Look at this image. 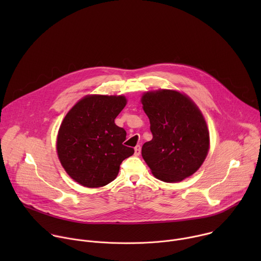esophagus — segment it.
I'll return each mask as SVG.
<instances>
[{"label": "esophagus", "instance_id": "1", "mask_svg": "<svg viewBox=\"0 0 261 261\" xmlns=\"http://www.w3.org/2000/svg\"><path fill=\"white\" fill-rule=\"evenodd\" d=\"M134 152H135V155H136V156H139V155H140V152H141L140 145H136V146L134 147Z\"/></svg>", "mask_w": 261, "mask_h": 261}]
</instances>
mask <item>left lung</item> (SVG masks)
I'll list each match as a JSON object with an SVG mask.
<instances>
[{
  "label": "left lung",
  "instance_id": "8db88e82",
  "mask_svg": "<svg viewBox=\"0 0 261 261\" xmlns=\"http://www.w3.org/2000/svg\"><path fill=\"white\" fill-rule=\"evenodd\" d=\"M141 103L153 134L142 145L141 155L153 174L166 182L192 175L210 148V133L199 108L188 96L172 90L146 92Z\"/></svg>",
  "mask_w": 261,
  "mask_h": 261
}]
</instances>
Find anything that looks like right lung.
I'll return each instance as SVG.
<instances>
[{"instance_id":"obj_1","label":"right lung","mask_w":261,"mask_h":261,"mask_svg":"<svg viewBox=\"0 0 261 261\" xmlns=\"http://www.w3.org/2000/svg\"><path fill=\"white\" fill-rule=\"evenodd\" d=\"M124 96H86L64 118L58 133L57 152L66 172L88 188L113 181L121 163L134 154L123 144L125 129L115 119L126 106Z\"/></svg>"}]
</instances>
